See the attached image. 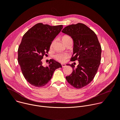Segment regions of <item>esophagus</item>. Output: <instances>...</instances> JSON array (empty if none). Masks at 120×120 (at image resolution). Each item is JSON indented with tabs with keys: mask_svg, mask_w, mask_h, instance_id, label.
<instances>
[{
	"mask_svg": "<svg viewBox=\"0 0 120 120\" xmlns=\"http://www.w3.org/2000/svg\"><path fill=\"white\" fill-rule=\"evenodd\" d=\"M61 65H62V67H65L66 66L65 64H61Z\"/></svg>",
	"mask_w": 120,
	"mask_h": 120,
	"instance_id": "esophagus-1",
	"label": "esophagus"
}]
</instances>
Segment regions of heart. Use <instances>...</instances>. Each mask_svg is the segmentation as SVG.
Segmentation results:
<instances>
[{
    "mask_svg": "<svg viewBox=\"0 0 120 120\" xmlns=\"http://www.w3.org/2000/svg\"><path fill=\"white\" fill-rule=\"evenodd\" d=\"M70 38H71V37L68 35H64V36L62 37V39L63 42L65 43V42H66V41L67 40H68V39H69ZM54 44V41H53L51 43V46H52ZM70 56V55L67 53H61V52H59V53H57L55 55H54V58L57 60L58 62H64L65 60L68 58Z\"/></svg>",
    "mask_w": 120,
    "mask_h": 120,
    "instance_id": "obj_1",
    "label": "heart"
}]
</instances>
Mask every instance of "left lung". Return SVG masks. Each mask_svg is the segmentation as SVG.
<instances>
[{
  "mask_svg": "<svg viewBox=\"0 0 120 120\" xmlns=\"http://www.w3.org/2000/svg\"><path fill=\"white\" fill-rule=\"evenodd\" d=\"M62 32L70 36L74 41V53L71 61L78 60V65H70L73 72L66 76L68 82L75 88L80 89L94 79L100 65L101 48L95 33L82 23L65 27Z\"/></svg>",
  "mask_w": 120,
  "mask_h": 120,
  "instance_id": "obj_1",
  "label": "left lung"
}]
</instances>
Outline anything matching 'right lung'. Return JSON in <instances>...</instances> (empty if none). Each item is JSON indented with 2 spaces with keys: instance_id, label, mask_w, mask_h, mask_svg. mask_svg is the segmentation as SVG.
<instances>
[{
  "instance_id": "right-lung-1",
  "label": "right lung",
  "mask_w": 120,
  "mask_h": 120,
  "mask_svg": "<svg viewBox=\"0 0 120 120\" xmlns=\"http://www.w3.org/2000/svg\"><path fill=\"white\" fill-rule=\"evenodd\" d=\"M63 25L51 26L38 23L24 35L18 49V62L26 80L33 86L41 87L52 78L61 64L50 59L44 67L42 59L48 54L52 42L63 28Z\"/></svg>"
}]
</instances>
